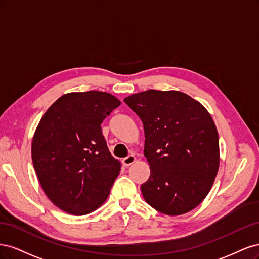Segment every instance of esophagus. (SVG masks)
<instances>
[{
  "label": "esophagus",
  "instance_id": "34e87169",
  "mask_svg": "<svg viewBox=\"0 0 259 259\" xmlns=\"http://www.w3.org/2000/svg\"><path fill=\"white\" fill-rule=\"evenodd\" d=\"M135 162H136V157L132 156V155H130V156L126 157V158H123V159H122V164L124 166H129V165L135 163Z\"/></svg>",
  "mask_w": 259,
  "mask_h": 259
}]
</instances>
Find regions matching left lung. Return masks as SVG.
I'll list each match as a JSON object with an SVG mask.
<instances>
[{
	"label": "left lung",
	"mask_w": 259,
	"mask_h": 259,
	"mask_svg": "<svg viewBox=\"0 0 259 259\" xmlns=\"http://www.w3.org/2000/svg\"><path fill=\"white\" fill-rule=\"evenodd\" d=\"M143 122L151 175L145 201L166 215L185 214L210 193L220 166L215 123L197 100L177 90H147L124 98Z\"/></svg>",
	"instance_id": "8db88e82"
}]
</instances>
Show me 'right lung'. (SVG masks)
Masks as SVG:
<instances>
[{
    "mask_svg": "<svg viewBox=\"0 0 259 259\" xmlns=\"http://www.w3.org/2000/svg\"><path fill=\"white\" fill-rule=\"evenodd\" d=\"M103 91L65 94L41 117L32 161L45 195L60 210L85 215L102 205L120 172L101 123L120 105Z\"/></svg>",
    "mask_w": 259,
    "mask_h": 259,
    "instance_id": "add662e5",
    "label": "right lung"
}]
</instances>
